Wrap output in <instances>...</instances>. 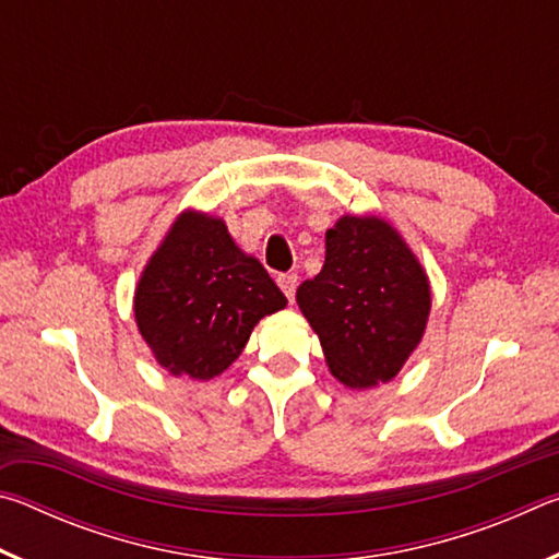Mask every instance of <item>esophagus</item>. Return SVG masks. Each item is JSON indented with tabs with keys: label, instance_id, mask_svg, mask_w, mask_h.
<instances>
[{
	"label": "esophagus",
	"instance_id": "esophagus-1",
	"mask_svg": "<svg viewBox=\"0 0 559 559\" xmlns=\"http://www.w3.org/2000/svg\"><path fill=\"white\" fill-rule=\"evenodd\" d=\"M278 286H281L283 293H286V298L293 300V298H296L298 276H296V273H283V276H278Z\"/></svg>",
	"mask_w": 559,
	"mask_h": 559
}]
</instances>
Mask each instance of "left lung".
<instances>
[{
	"label": "left lung",
	"mask_w": 559,
	"mask_h": 559,
	"mask_svg": "<svg viewBox=\"0 0 559 559\" xmlns=\"http://www.w3.org/2000/svg\"><path fill=\"white\" fill-rule=\"evenodd\" d=\"M296 300L330 372L353 390L396 377L431 310L427 273L380 216H340L325 231L323 271L300 283Z\"/></svg>",
	"instance_id": "1"
}]
</instances>
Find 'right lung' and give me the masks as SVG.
<instances>
[{
  "label": "right lung",
  "mask_w": 559,
  "mask_h": 559,
  "mask_svg": "<svg viewBox=\"0 0 559 559\" xmlns=\"http://www.w3.org/2000/svg\"><path fill=\"white\" fill-rule=\"evenodd\" d=\"M286 302L222 219L182 212L138 281L135 323L169 374L206 382L241 355L253 325Z\"/></svg>",
  "instance_id": "add662e5"
}]
</instances>
